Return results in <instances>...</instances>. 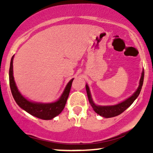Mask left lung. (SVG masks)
Masks as SVG:
<instances>
[{
  "label": "left lung",
  "instance_id": "8db88e82",
  "mask_svg": "<svg viewBox=\"0 0 153 153\" xmlns=\"http://www.w3.org/2000/svg\"><path fill=\"white\" fill-rule=\"evenodd\" d=\"M143 77H144V70L142 71V73H141V79H140V83L139 86H138L137 90L134 92L133 95L131 97L128 98L127 99H126L125 101H122L121 103L116 104V105L113 106H98L95 104V103L93 102L92 99V97H91L90 91H89V86L87 84L86 85V93H87L88 99H89V104L92 106V107L93 108L94 111L96 112L97 114L100 115L101 116L104 117V118H112V117L117 116V115H120V114L122 113L123 112H124L132 103L134 102L135 99L138 98V96L139 95L140 92L141 90V87H142L143 82Z\"/></svg>",
  "mask_w": 153,
  "mask_h": 153
}]
</instances>
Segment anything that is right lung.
<instances>
[{
	"instance_id": "1",
	"label": "right lung",
	"mask_w": 153,
	"mask_h": 153,
	"mask_svg": "<svg viewBox=\"0 0 153 153\" xmlns=\"http://www.w3.org/2000/svg\"><path fill=\"white\" fill-rule=\"evenodd\" d=\"M13 58L14 55L11 59L9 75H10V86L11 92H12V96H13L15 101H16L17 104L30 115L37 117L38 118H41V119L51 120L59 115L62 112L66 105L74 78H72L68 83L64 92L61 95V98L55 102L48 103V104L32 102V101H29L27 98H24L20 93L18 88H17L16 84H15L13 77V64H13Z\"/></svg>"
}]
</instances>
